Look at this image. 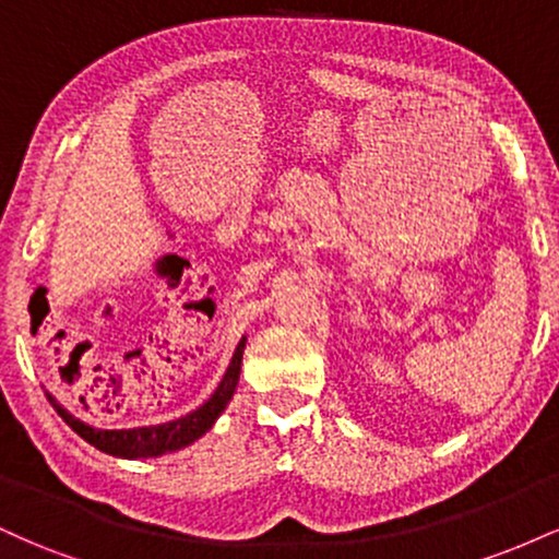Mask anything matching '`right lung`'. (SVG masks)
<instances>
[{"label": "right lung", "instance_id": "1", "mask_svg": "<svg viewBox=\"0 0 559 559\" xmlns=\"http://www.w3.org/2000/svg\"><path fill=\"white\" fill-rule=\"evenodd\" d=\"M243 346H247V338H241L239 346H236L234 357H230V365L223 376L221 386L215 389V394L210 396L202 407H197L194 413L183 415V418L159 423V426H141V428H120V431H105V428H94L88 423L68 413L62 404H57L52 394H47V400L52 402L62 420L73 428L75 433L81 436L83 441L99 449V452L112 454V457H126V460H141V457H159L165 452H176V449H183L194 444L199 436H204L213 428V423L221 418V413L226 409V404L234 396L236 383H239L241 373V357Z\"/></svg>", "mask_w": 559, "mask_h": 559}]
</instances>
